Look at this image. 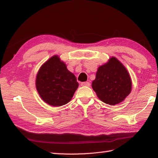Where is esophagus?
<instances>
[{"label": "esophagus", "instance_id": "1", "mask_svg": "<svg viewBox=\"0 0 158 158\" xmlns=\"http://www.w3.org/2000/svg\"><path fill=\"white\" fill-rule=\"evenodd\" d=\"M81 86H88L89 87L90 85V83L89 82H82L81 83Z\"/></svg>", "mask_w": 158, "mask_h": 158}]
</instances>
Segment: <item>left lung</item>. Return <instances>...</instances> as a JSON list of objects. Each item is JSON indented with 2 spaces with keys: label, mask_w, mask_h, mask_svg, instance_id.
Wrapping results in <instances>:
<instances>
[{
  "label": "left lung",
  "mask_w": 158,
  "mask_h": 158,
  "mask_svg": "<svg viewBox=\"0 0 158 158\" xmlns=\"http://www.w3.org/2000/svg\"><path fill=\"white\" fill-rule=\"evenodd\" d=\"M92 87L103 102L115 105L130 94L132 81L126 69L115 57L100 66Z\"/></svg>",
  "instance_id": "1"
}]
</instances>
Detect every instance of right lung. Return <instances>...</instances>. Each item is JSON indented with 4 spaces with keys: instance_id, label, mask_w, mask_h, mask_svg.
I'll use <instances>...</instances> for the list:
<instances>
[{
    "instance_id": "obj_1",
    "label": "right lung",
    "mask_w": 158,
    "mask_h": 158,
    "mask_svg": "<svg viewBox=\"0 0 158 158\" xmlns=\"http://www.w3.org/2000/svg\"><path fill=\"white\" fill-rule=\"evenodd\" d=\"M79 86L75 76L58 56H53L40 68L36 88L43 100L53 106L68 103Z\"/></svg>"
}]
</instances>
